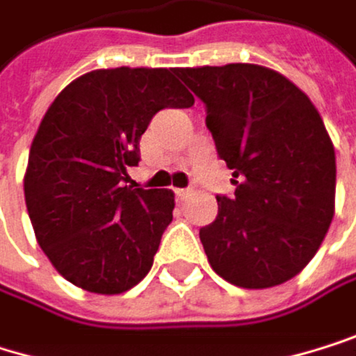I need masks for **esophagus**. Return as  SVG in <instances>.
<instances>
[{"instance_id":"obj_1","label":"esophagus","mask_w":356,"mask_h":356,"mask_svg":"<svg viewBox=\"0 0 356 356\" xmlns=\"http://www.w3.org/2000/svg\"><path fill=\"white\" fill-rule=\"evenodd\" d=\"M188 196H190V190L188 188H175V198L179 200V202H184Z\"/></svg>"}]
</instances>
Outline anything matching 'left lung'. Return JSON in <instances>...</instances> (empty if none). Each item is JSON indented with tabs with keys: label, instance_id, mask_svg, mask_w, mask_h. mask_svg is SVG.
Wrapping results in <instances>:
<instances>
[{
	"label": "left lung",
	"instance_id": "8db88e82",
	"mask_svg": "<svg viewBox=\"0 0 356 356\" xmlns=\"http://www.w3.org/2000/svg\"><path fill=\"white\" fill-rule=\"evenodd\" d=\"M204 103L234 196L200 227L211 268L245 289L281 285L314 257L336 204V152L310 99L272 69L232 63L175 71Z\"/></svg>",
	"mask_w": 356,
	"mask_h": 356
}]
</instances>
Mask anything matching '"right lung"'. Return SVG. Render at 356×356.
<instances>
[{
  "label": "right lung",
  "instance_id": "right-lung-1",
  "mask_svg": "<svg viewBox=\"0 0 356 356\" xmlns=\"http://www.w3.org/2000/svg\"><path fill=\"white\" fill-rule=\"evenodd\" d=\"M175 69H99L48 107L31 143L24 202L42 251L90 293L129 291L149 272L172 221L170 190L124 186L139 141L166 107H192Z\"/></svg>",
  "mask_w": 356,
  "mask_h": 356
}]
</instances>
